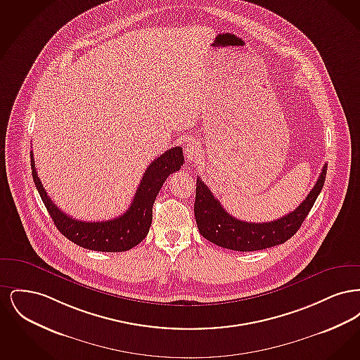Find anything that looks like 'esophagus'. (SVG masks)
Instances as JSON below:
<instances>
[{
  "label": "esophagus",
  "mask_w": 360,
  "mask_h": 360,
  "mask_svg": "<svg viewBox=\"0 0 360 360\" xmlns=\"http://www.w3.org/2000/svg\"><path fill=\"white\" fill-rule=\"evenodd\" d=\"M201 147L198 146V143L195 141H188V144L185 146V156L188 162H195L200 159L201 156Z\"/></svg>",
  "instance_id": "34e87169"
}]
</instances>
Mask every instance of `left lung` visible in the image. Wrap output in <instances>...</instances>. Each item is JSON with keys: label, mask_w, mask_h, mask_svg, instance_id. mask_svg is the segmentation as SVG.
I'll return each instance as SVG.
<instances>
[{"label": "left lung", "mask_w": 360, "mask_h": 360, "mask_svg": "<svg viewBox=\"0 0 360 360\" xmlns=\"http://www.w3.org/2000/svg\"><path fill=\"white\" fill-rule=\"evenodd\" d=\"M326 175V165H324L316 185L301 205L286 216L269 223H247L231 216L198 176L194 216L200 233L216 245L240 252L279 245L294 236L305 221L324 186Z\"/></svg>", "instance_id": "8db88e82"}]
</instances>
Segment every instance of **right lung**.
Segmentation results:
<instances>
[{
  "mask_svg": "<svg viewBox=\"0 0 360 360\" xmlns=\"http://www.w3.org/2000/svg\"><path fill=\"white\" fill-rule=\"evenodd\" d=\"M182 147H172L158 156L147 167L128 210L108 221H79L63 213L47 195L34 169L31 151V169L36 188L59 232L79 247L100 252H122L134 248L147 236L153 223L155 198L167 176L184 165Z\"/></svg>",
  "mask_w": 360,
  "mask_h": 360,
  "instance_id": "add662e5",
  "label": "right lung"
}]
</instances>
